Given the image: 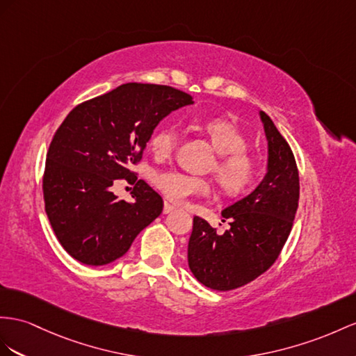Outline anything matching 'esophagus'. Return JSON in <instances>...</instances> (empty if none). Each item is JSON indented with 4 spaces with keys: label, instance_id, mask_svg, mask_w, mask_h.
Wrapping results in <instances>:
<instances>
[{
    "label": "esophagus",
    "instance_id": "1",
    "mask_svg": "<svg viewBox=\"0 0 356 356\" xmlns=\"http://www.w3.org/2000/svg\"><path fill=\"white\" fill-rule=\"evenodd\" d=\"M172 211H175V206L170 204L168 202L163 203V213H170V212H172Z\"/></svg>",
    "mask_w": 356,
    "mask_h": 356
}]
</instances>
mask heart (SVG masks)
I'll list each match as a JSON object with an SVG mask.
<instances>
[{
    "label": "heart",
    "instance_id": "1",
    "mask_svg": "<svg viewBox=\"0 0 356 356\" xmlns=\"http://www.w3.org/2000/svg\"><path fill=\"white\" fill-rule=\"evenodd\" d=\"M218 153L213 163L218 184L227 195L239 197L247 194L259 177V162L247 152L248 141L234 123L221 117L206 118L198 124ZM177 129L175 124H163L154 131L149 147L158 159L171 156L177 145ZM154 185L171 202L184 203L193 197H204L212 191L211 181L189 176L177 170L158 172Z\"/></svg>",
    "mask_w": 356,
    "mask_h": 356
}]
</instances>
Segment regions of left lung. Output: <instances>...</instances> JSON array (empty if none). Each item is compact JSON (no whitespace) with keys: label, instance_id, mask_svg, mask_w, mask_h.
Returning a JSON list of instances; mask_svg holds the SVG:
<instances>
[{"label":"left lung","instance_id":"1","mask_svg":"<svg viewBox=\"0 0 356 356\" xmlns=\"http://www.w3.org/2000/svg\"><path fill=\"white\" fill-rule=\"evenodd\" d=\"M268 138V172L250 195L222 211V234L194 216L188 263L194 277L213 290H233L265 273L284 247L299 202V172L290 145L260 111Z\"/></svg>","mask_w":356,"mask_h":356}]
</instances>
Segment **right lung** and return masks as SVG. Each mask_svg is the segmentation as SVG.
Segmentation results:
<instances>
[{
	"mask_svg": "<svg viewBox=\"0 0 356 356\" xmlns=\"http://www.w3.org/2000/svg\"><path fill=\"white\" fill-rule=\"evenodd\" d=\"M193 96L168 86L127 83L76 105L54 134L43 172L44 211L61 247L90 266L108 265L161 215L162 197L136 180L153 129ZM135 183L132 202L112 194Z\"/></svg>",
	"mask_w": 356,
	"mask_h": 356,
	"instance_id": "right-lung-1",
	"label": "right lung"
}]
</instances>
